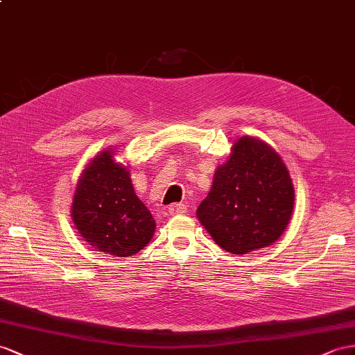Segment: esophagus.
Here are the masks:
<instances>
[{"mask_svg":"<svg viewBox=\"0 0 355 355\" xmlns=\"http://www.w3.org/2000/svg\"><path fill=\"white\" fill-rule=\"evenodd\" d=\"M169 214L175 216V214H184L187 211V207L184 204H172L169 207Z\"/></svg>","mask_w":355,"mask_h":355,"instance_id":"34e87169","label":"esophagus"}]
</instances>
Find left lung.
I'll list each match as a JSON object with an SVG mask.
<instances>
[{
    "label": "left lung",
    "mask_w": 355,
    "mask_h": 355,
    "mask_svg": "<svg viewBox=\"0 0 355 355\" xmlns=\"http://www.w3.org/2000/svg\"><path fill=\"white\" fill-rule=\"evenodd\" d=\"M294 184L279 153L266 141L241 136L214 171L198 220L217 246L246 255L276 243L294 210Z\"/></svg>",
    "instance_id": "obj_1"
}]
</instances>
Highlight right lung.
Here are the masks:
<instances>
[{"label":"right lung","mask_w":355,"mask_h":355,"mask_svg":"<svg viewBox=\"0 0 355 355\" xmlns=\"http://www.w3.org/2000/svg\"><path fill=\"white\" fill-rule=\"evenodd\" d=\"M114 148L91 159L79 175L70 216L91 248L115 258L142 250L156 231L148 208L136 196L129 165Z\"/></svg>","instance_id":"obj_1"}]
</instances>
